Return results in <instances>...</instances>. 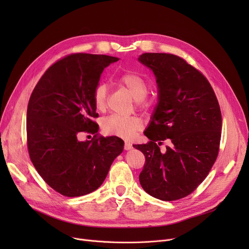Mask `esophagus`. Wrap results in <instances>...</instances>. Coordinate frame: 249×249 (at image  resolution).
<instances>
[{
	"instance_id": "34e87169",
	"label": "esophagus",
	"mask_w": 249,
	"mask_h": 249,
	"mask_svg": "<svg viewBox=\"0 0 249 249\" xmlns=\"http://www.w3.org/2000/svg\"><path fill=\"white\" fill-rule=\"evenodd\" d=\"M131 148H132V144H131V143L126 141L125 144H124V149H125V150H130Z\"/></svg>"
}]
</instances>
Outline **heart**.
<instances>
[{
	"mask_svg": "<svg viewBox=\"0 0 249 249\" xmlns=\"http://www.w3.org/2000/svg\"><path fill=\"white\" fill-rule=\"evenodd\" d=\"M120 85L125 87L133 98L142 104L149 93V86L147 82L137 73L125 72L117 77ZM108 87L106 84L100 83L94 89L93 101L98 111L105 110L107 106ZM105 133L113 136L131 138L142 128V121L137 117H122L119 115H112L106 118L102 124Z\"/></svg>",
	"mask_w": 249,
	"mask_h": 249,
	"instance_id": "obj_1",
	"label": "heart"
}]
</instances>
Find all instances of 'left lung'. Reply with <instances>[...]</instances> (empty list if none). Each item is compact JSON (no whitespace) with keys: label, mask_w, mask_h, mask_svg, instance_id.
<instances>
[{"label":"left lung","mask_w":249,"mask_h":249,"mask_svg":"<svg viewBox=\"0 0 249 249\" xmlns=\"http://www.w3.org/2000/svg\"><path fill=\"white\" fill-rule=\"evenodd\" d=\"M138 61L152 71L158 85V104L144 131L150 141L133 145L145 156L140 185L156 199L178 200L201 184L217 159L219 103L207 78L182 58L143 53ZM166 139L171 145L162 153L159 145Z\"/></svg>","instance_id":"1"}]
</instances>
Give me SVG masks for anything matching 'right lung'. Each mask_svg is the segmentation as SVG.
<instances>
[{
  "mask_svg": "<svg viewBox=\"0 0 249 249\" xmlns=\"http://www.w3.org/2000/svg\"><path fill=\"white\" fill-rule=\"evenodd\" d=\"M118 60L102 54L69 55L51 65L31 94L26 116L31 161L46 184L67 197L96 191L124 149L117 136L77 139L81 132H98L91 120L99 117L94 89L104 69Z\"/></svg>",
  "mask_w": 249,
  "mask_h": 249,
  "instance_id": "obj_1",
  "label": "right lung"
}]
</instances>
